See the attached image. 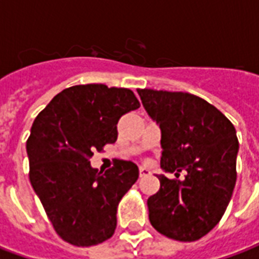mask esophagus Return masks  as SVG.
I'll return each instance as SVG.
<instances>
[{
	"mask_svg": "<svg viewBox=\"0 0 259 259\" xmlns=\"http://www.w3.org/2000/svg\"><path fill=\"white\" fill-rule=\"evenodd\" d=\"M148 175H151V170L147 166H140V176H148Z\"/></svg>",
	"mask_w": 259,
	"mask_h": 259,
	"instance_id": "esophagus-1",
	"label": "esophagus"
}]
</instances>
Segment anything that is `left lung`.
<instances>
[{"label": "left lung", "mask_w": 259, "mask_h": 259, "mask_svg": "<svg viewBox=\"0 0 259 259\" xmlns=\"http://www.w3.org/2000/svg\"><path fill=\"white\" fill-rule=\"evenodd\" d=\"M147 113L161 129V168L183 180L158 175L157 194L147 200L154 229L169 239L195 241L215 228L236 185L239 140L219 109L182 91L139 89Z\"/></svg>", "instance_id": "1"}]
</instances>
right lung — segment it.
<instances>
[{
  "label": "right lung",
  "instance_id": "1",
  "mask_svg": "<svg viewBox=\"0 0 259 259\" xmlns=\"http://www.w3.org/2000/svg\"><path fill=\"white\" fill-rule=\"evenodd\" d=\"M139 107L129 89L80 84L57 94L34 119L26 143L30 183L69 244L90 247L112 237L119 201L139 179V168L118 159L102 175L90 158L116 141L120 116Z\"/></svg>",
  "mask_w": 259,
  "mask_h": 259
}]
</instances>
